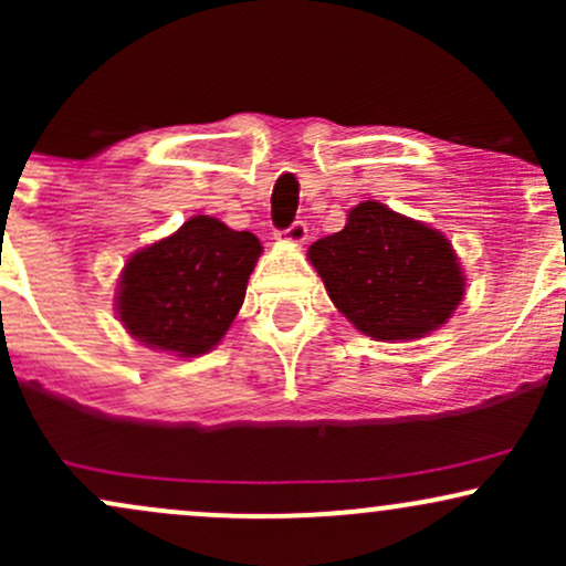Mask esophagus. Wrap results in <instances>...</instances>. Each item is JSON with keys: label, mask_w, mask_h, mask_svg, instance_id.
Instances as JSON below:
<instances>
[{"label": "esophagus", "mask_w": 566, "mask_h": 566, "mask_svg": "<svg viewBox=\"0 0 566 566\" xmlns=\"http://www.w3.org/2000/svg\"><path fill=\"white\" fill-rule=\"evenodd\" d=\"M305 237H308V226H305L303 220H295V223H292L290 229H284V231L276 233L279 242H290V244H303Z\"/></svg>", "instance_id": "esophagus-1"}]
</instances>
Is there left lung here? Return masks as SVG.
<instances>
[{
    "label": "left lung",
    "mask_w": 566,
    "mask_h": 566,
    "mask_svg": "<svg viewBox=\"0 0 566 566\" xmlns=\"http://www.w3.org/2000/svg\"><path fill=\"white\" fill-rule=\"evenodd\" d=\"M329 301L375 340H418L439 329L465 295V276L447 237L361 201L343 231L308 247Z\"/></svg>",
    "instance_id": "1"
}]
</instances>
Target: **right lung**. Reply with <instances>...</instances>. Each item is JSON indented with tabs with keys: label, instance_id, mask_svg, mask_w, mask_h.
Returning <instances> with one entry per match:
<instances>
[{
	"label": "right lung",
	"instance_id": "1",
	"mask_svg": "<svg viewBox=\"0 0 566 566\" xmlns=\"http://www.w3.org/2000/svg\"><path fill=\"white\" fill-rule=\"evenodd\" d=\"M261 252L255 233L193 216L125 263L116 290L119 322L154 350L184 359L207 354L237 319Z\"/></svg>",
	"mask_w": 566,
	"mask_h": 566
}]
</instances>
